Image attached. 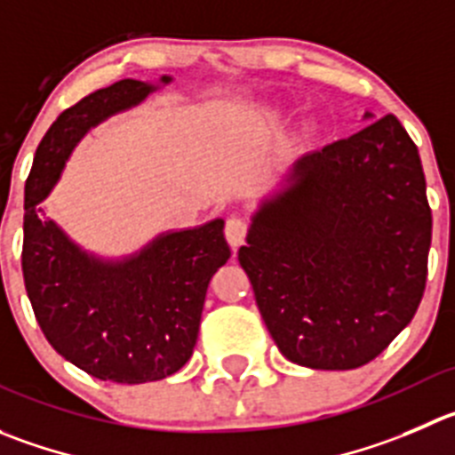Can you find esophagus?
Returning a JSON list of instances; mask_svg holds the SVG:
<instances>
[{"instance_id":"1","label":"esophagus","mask_w":455,"mask_h":455,"mask_svg":"<svg viewBox=\"0 0 455 455\" xmlns=\"http://www.w3.org/2000/svg\"><path fill=\"white\" fill-rule=\"evenodd\" d=\"M245 235H248V223L243 219H239V216L228 219V223H225V239H228L232 248H239L245 241Z\"/></svg>"}]
</instances>
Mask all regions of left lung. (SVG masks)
<instances>
[{
  "label": "left lung",
  "mask_w": 455,
  "mask_h": 455,
  "mask_svg": "<svg viewBox=\"0 0 455 455\" xmlns=\"http://www.w3.org/2000/svg\"><path fill=\"white\" fill-rule=\"evenodd\" d=\"M301 156L257 203L239 263L290 362L350 371L409 326L427 283L431 210L395 116Z\"/></svg>",
  "instance_id": "1"
}]
</instances>
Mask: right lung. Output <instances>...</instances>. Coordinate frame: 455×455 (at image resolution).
<instances>
[{"mask_svg": "<svg viewBox=\"0 0 455 455\" xmlns=\"http://www.w3.org/2000/svg\"><path fill=\"white\" fill-rule=\"evenodd\" d=\"M172 80H120L82 98L51 124L26 180L21 270L30 306L64 360L105 382H156L192 357L207 285L230 259L225 220L160 232L136 252L105 257L76 243L42 203L91 129Z\"/></svg>", "mask_w": 455, "mask_h": 455, "instance_id": "obj_1", "label": "right lung"}]
</instances>
